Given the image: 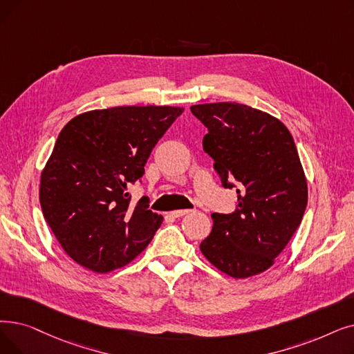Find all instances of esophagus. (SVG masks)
Wrapping results in <instances>:
<instances>
[{"mask_svg":"<svg viewBox=\"0 0 354 354\" xmlns=\"http://www.w3.org/2000/svg\"><path fill=\"white\" fill-rule=\"evenodd\" d=\"M189 212H191V209H176V211H172V212H171V217L179 218V217H183V215H187V214H189Z\"/></svg>","mask_w":354,"mask_h":354,"instance_id":"obj_1","label":"esophagus"}]
</instances>
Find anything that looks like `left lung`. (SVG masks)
Instances as JSON below:
<instances>
[{"instance_id":"8db88e82","label":"left lung","mask_w":354,"mask_h":354,"mask_svg":"<svg viewBox=\"0 0 354 354\" xmlns=\"http://www.w3.org/2000/svg\"><path fill=\"white\" fill-rule=\"evenodd\" d=\"M208 129L203 146L224 188L237 189L232 214L214 212L199 249L236 279L268 270L302 221L308 188L292 134L282 121L237 102L191 106Z\"/></svg>"}]
</instances>
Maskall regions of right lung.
Here are the masks:
<instances>
[{
    "instance_id": "1",
    "label": "right lung",
    "mask_w": 354,
    "mask_h": 354,
    "mask_svg": "<svg viewBox=\"0 0 354 354\" xmlns=\"http://www.w3.org/2000/svg\"><path fill=\"white\" fill-rule=\"evenodd\" d=\"M180 106H114L76 115L59 133L40 179V205L66 254L97 273L129 265L163 217L133 205L127 192L145 175Z\"/></svg>"
}]
</instances>
